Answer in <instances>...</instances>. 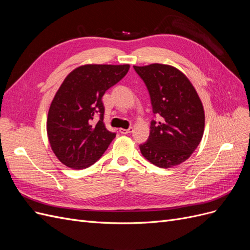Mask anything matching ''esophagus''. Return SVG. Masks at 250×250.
<instances>
[{
  "instance_id": "1",
  "label": "esophagus",
  "mask_w": 250,
  "mask_h": 250,
  "mask_svg": "<svg viewBox=\"0 0 250 250\" xmlns=\"http://www.w3.org/2000/svg\"><path fill=\"white\" fill-rule=\"evenodd\" d=\"M133 131V128L130 127L128 128V129H124V128H120V132L123 133V134H128V133H131Z\"/></svg>"
}]
</instances>
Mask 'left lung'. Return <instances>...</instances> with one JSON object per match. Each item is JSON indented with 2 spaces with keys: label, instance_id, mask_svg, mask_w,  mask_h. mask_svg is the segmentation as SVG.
I'll return each mask as SVG.
<instances>
[{
  "label": "left lung",
  "instance_id": "left-lung-1",
  "mask_svg": "<svg viewBox=\"0 0 250 250\" xmlns=\"http://www.w3.org/2000/svg\"><path fill=\"white\" fill-rule=\"evenodd\" d=\"M150 95L152 121L142 155L156 167L168 169L187 161L201 142L204 109L195 87L175 66L163 63L133 65Z\"/></svg>",
  "mask_w": 250,
  "mask_h": 250
}]
</instances>
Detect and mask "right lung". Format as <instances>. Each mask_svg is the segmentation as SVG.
<instances>
[{
    "label": "right lung",
    "instance_id": "obj_1",
    "mask_svg": "<svg viewBox=\"0 0 250 250\" xmlns=\"http://www.w3.org/2000/svg\"><path fill=\"white\" fill-rule=\"evenodd\" d=\"M129 64H84L64 78L47 118L50 146L66 167L81 170L95 164L116 138L103 122L102 97L122 79ZM96 114L101 120L94 125Z\"/></svg>",
    "mask_w": 250,
    "mask_h": 250
}]
</instances>
